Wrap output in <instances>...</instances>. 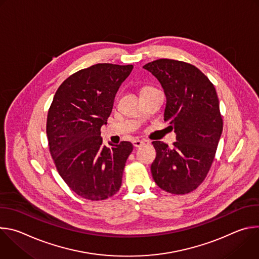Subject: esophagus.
Here are the masks:
<instances>
[{
    "mask_svg": "<svg viewBox=\"0 0 259 259\" xmlns=\"http://www.w3.org/2000/svg\"><path fill=\"white\" fill-rule=\"evenodd\" d=\"M133 145L135 146V147H139V146H141L142 144H143V141L142 140H139V139H135V140H133Z\"/></svg>",
    "mask_w": 259,
    "mask_h": 259,
    "instance_id": "1",
    "label": "esophagus"
}]
</instances>
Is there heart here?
Instances as JSON below:
<instances>
[{"mask_svg": "<svg viewBox=\"0 0 259 259\" xmlns=\"http://www.w3.org/2000/svg\"><path fill=\"white\" fill-rule=\"evenodd\" d=\"M150 89H153V87H150V86H143L140 88V92L142 91H145V90H150Z\"/></svg>", "mask_w": 259, "mask_h": 259, "instance_id": "obj_1", "label": "heart"}]
</instances>
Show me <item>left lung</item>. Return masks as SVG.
<instances>
[{
    "label": "left lung",
    "mask_w": 259,
    "mask_h": 259,
    "mask_svg": "<svg viewBox=\"0 0 259 259\" xmlns=\"http://www.w3.org/2000/svg\"><path fill=\"white\" fill-rule=\"evenodd\" d=\"M158 79L166 95L164 120L176 133L173 146L154 141L157 152L151 166L162 190L184 195L206 178L223 133V118L213 84L195 65L158 59L143 65Z\"/></svg>",
    "instance_id": "8db88e82"
}]
</instances>
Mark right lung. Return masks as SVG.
Returning a JSON list of instances; mask_svg holds the SVG:
<instances>
[{"mask_svg": "<svg viewBox=\"0 0 259 259\" xmlns=\"http://www.w3.org/2000/svg\"><path fill=\"white\" fill-rule=\"evenodd\" d=\"M132 68L97 63L81 69L59 86L49 108L46 132L56 169L69 189L86 200H105L121 188L133 145H103L100 128Z\"/></svg>", "mask_w": 259, "mask_h": 259, "instance_id": "add662e5", "label": "right lung"}]
</instances>
